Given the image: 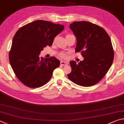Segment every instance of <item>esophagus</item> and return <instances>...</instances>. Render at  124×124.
Masks as SVG:
<instances>
[{
	"mask_svg": "<svg viewBox=\"0 0 124 124\" xmlns=\"http://www.w3.org/2000/svg\"><path fill=\"white\" fill-rule=\"evenodd\" d=\"M68 64V63L67 62H63V61H61L60 62V65L62 66H66Z\"/></svg>",
	"mask_w": 124,
	"mask_h": 124,
	"instance_id": "34e87169",
	"label": "esophagus"
}]
</instances>
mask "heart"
Wrapping results in <instances>:
<instances>
[{"mask_svg": "<svg viewBox=\"0 0 124 124\" xmlns=\"http://www.w3.org/2000/svg\"><path fill=\"white\" fill-rule=\"evenodd\" d=\"M59 56L62 58H66L67 57V54L64 52H61L59 54Z\"/></svg>", "mask_w": 124, "mask_h": 124, "instance_id": "obj_1", "label": "heart"}]
</instances>
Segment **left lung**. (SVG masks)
I'll return each mask as SVG.
<instances>
[{"mask_svg":"<svg viewBox=\"0 0 124 124\" xmlns=\"http://www.w3.org/2000/svg\"><path fill=\"white\" fill-rule=\"evenodd\" d=\"M70 28L76 37L75 52H81L84 60L78 64L71 61L72 70L68 76L79 85H94L103 78L113 63L111 40L103 28L89 22H73Z\"/></svg>","mask_w":124,"mask_h":124,"instance_id":"left-lung-1","label":"left lung"}]
</instances>
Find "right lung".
Returning a JSON list of instances; mask_svg holds the SVG:
<instances>
[{
	"label": "right lung",
	"instance_id": "obj_1",
	"mask_svg": "<svg viewBox=\"0 0 124 124\" xmlns=\"http://www.w3.org/2000/svg\"><path fill=\"white\" fill-rule=\"evenodd\" d=\"M64 26L51 22L37 20L23 26L13 38L9 61L19 81L29 88H38L51 78L54 70L60 62L55 57L40 58V52L51 46L54 39Z\"/></svg>",
	"mask_w": 124,
	"mask_h": 124
}]
</instances>
